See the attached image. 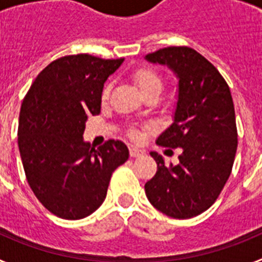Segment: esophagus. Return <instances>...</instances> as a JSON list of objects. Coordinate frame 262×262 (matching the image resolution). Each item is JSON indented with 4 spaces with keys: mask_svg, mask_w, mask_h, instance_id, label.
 <instances>
[{
    "mask_svg": "<svg viewBox=\"0 0 262 262\" xmlns=\"http://www.w3.org/2000/svg\"><path fill=\"white\" fill-rule=\"evenodd\" d=\"M143 154H144L143 149H139V148H135V147L129 148V156L131 157H139V156H142Z\"/></svg>",
    "mask_w": 262,
    "mask_h": 262,
    "instance_id": "esophagus-1",
    "label": "esophagus"
}]
</instances>
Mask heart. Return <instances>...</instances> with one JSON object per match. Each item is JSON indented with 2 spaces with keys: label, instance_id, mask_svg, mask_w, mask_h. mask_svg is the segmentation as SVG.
I'll list each match as a JSON object with an SVG mask.
<instances>
[{
  "label": "heart",
  "instance_id": "b5f03b06",
  "mask_svg": "<svg viewBox=\"0 0 262 262\" xmlns=\"http://www.w3.org/2000/svg\"><path fill=\"white\" fill-rule=\"evenodd\" d=\"M134 81H135V84L139 86V89L142 90L143 94L148 93V92H151V90H160V92H161V88H163V82H161L159 76H157L155 72L149 71V69H139L138 72H135ZM108 93H110V84H107L103 88L102 98H107ZM134 136L138 138L136 134H134Z\"/></svg>",
  "mask_w": 262,
  "mask_h": 262
}]
</instances>
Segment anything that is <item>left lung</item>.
Masks as SVG:
<instances>
[{"instance_id":"left-lung-1","label":"left lung","mask_w":262,"mask_h":262,"mask_svg":"<svg viewBox=\"0 0 262 262\" xmlns=\"http://www.w3.org/2000/svg\"><path fill=\"white\" fill-rule=\"evenodd\" d=\"M145 60L177 76L173 123L156 143L182 151L177 165H165L163 156L151 152L157 172L145 184V194L163 214L189 219L216 201L232 170L237 149L232 96L219 71L193 48H161Z\"/></svg>"}]
</instances>
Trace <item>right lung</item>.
I'll list each match as a JSON object with an SVG mask.
<instances>
[{
  "label": "right lung",
  "instance_id": "right-lung-1",
  "mask_svg": "<svg viewBox=\"0 0 262 262\" xmlns=\"http://www.w3.org/2000/svg\"><path fill=\"white\" fill-rule=\"evenodd\" d=\"M124 59L88 53L48 64L20 106L18 147L27 182L56 216L77 221L96 211L113 172L128 159V148L110 139L97 149L84 142L90 114L101 113L103 84Z\"/></svg>",
  "mask_w": 262,
  "mask_h": 262
}]
</instances>
